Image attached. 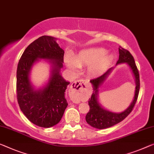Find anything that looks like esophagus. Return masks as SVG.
Here are the masks:
<instances>
[{
	"label": "esophagus",
	"mask_w": 154,
	"mask_h": 154,
	"mask_svg": "<svg viewBox=\"0 0 154 154\" xmlns=\"http://www.w3.org/2000/svg\"><path fill=\"white\" fill-rule=\"evenodd\" d=\"M87 82L84 79H79L73 82L70 86V91L73 93L72 102L74 103L79 102L80 94L83 89L86 87Z\"/></svg>",
	"instance_id": "34e87169"
}]
</instances>
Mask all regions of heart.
<instances>
[{
  "mask_svg": "<svg viewBox=\"0 0 154 154\" xmlns=\"http://www.w3.org/2000/svg\"><path fill=\"white\" fill-rule=\"evenodd\" d=\"M113 55L107 54L103 48H91L80 51L75 59L70 54L66 57L65 62L68 69L77 72L80 67L88 66V71L92 75L102 72L113 60Z\"/></svg>",
  "mask_w": 154,
  "mask_h": 154,
  "instance_id": "1",
  "label": "heart"
}]
</instances>
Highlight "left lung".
Returning <instances> with one entry per match:
<instances>
[{
  "mask_svg": "<svg viewBox=\"0 0 154 154\" xmlns=\"http://www.w3.org/2000/svg\"><path fill=\"white\" fill-rule=\"evenodd\" d=\"M119 59L117 61L116 66L120 63H127L130 68L133 75H134L135 84H136V90H135L134 97L127 109L120 113L110 111L100 104L99 101L100 88L103 83L109 76L115 68H111L102 75L95 79H91L90 82L93 89V93L92 94L91 99H89L88 105L90 106L89 112L86 116V122L91 127L99 129L109 128L116 124L120 122L124 119L127 118L131 112L137 99L140 91V77L134 57L128 50L124 49L120 46L119 48Z\"/></svg>",
  "mask_w": 154,
  "mask_h": 154,
  "instance_id": "8db88e82",
  "label": "left lung"
}]
</instances>
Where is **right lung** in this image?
Here are the masks:
<instances>
[{"label":"right lung","mask_w":154,"mask_h":154,"mask_svg":"<svg viewBox=\"0 0 154 154\" xmlns=\"http://www.w3.org/2000/svg\"><path fill=\"white\" fill-rule=\"evenodd\" d=\"M57 40L53 36H42L33 41L23 53L17 71L20 109L31 122L44 128L58 124L68 106L65 92L70 82L61 74L64 51ZM41 59L47 60L51 65V73L47 83L36 89L30 80V73Z\"/></svg>","instance_id":"right-lung-1"}]
</instances>
